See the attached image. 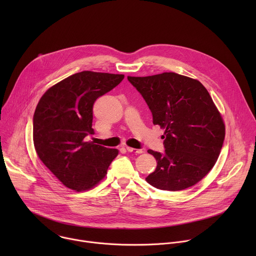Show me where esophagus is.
<instances>
[{
	"label": "esophagus",
	"mask_w": 256,
	"mask_h": 256,
	"mask_svg": "<svg viewBox=\"0 0 256 256\" xmlns=\"http://www.w3.org/2000/svg\"><path fill=\"white\" fill-rule=\"evenodd\" d=\"M126 150H128V152L134 153V154H142V150H140V149H134V148H130V147H126Z\"/></svg>",
	"instance_id": "34e87169"
}]
</instances>
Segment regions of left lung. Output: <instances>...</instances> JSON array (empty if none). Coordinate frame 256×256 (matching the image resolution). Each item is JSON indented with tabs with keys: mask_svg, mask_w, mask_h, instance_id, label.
<instances>
[{
	"mask_svg": "<svg viewBox=\"0 0 256 256\" xmlns=\"http://www.w3.org/2000/svg\"><path fill=\"white\" fill-rule=\"evenodd\" d=\"M163 128L164 153L148 150L156 170L146 180L162 190H182L200 181L214 167L225 138L223 118L204 85L175 72L128 77Z\"/></svg>",
	"mask_w": 256,
	"mask_h": 256,
	"instance_id": "left-lung-1",
	"label": "left lung"
}]
</instances>
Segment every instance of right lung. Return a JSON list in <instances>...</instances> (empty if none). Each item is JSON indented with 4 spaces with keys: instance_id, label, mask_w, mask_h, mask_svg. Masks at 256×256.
Returning <instances> with one entry per match:
<instances>
[{
    "instance_id": "add662e5",
    "label": "right lung",
    "mask_w": 256,
    "mask_h": 256,
    "mask_svg": "<svg viewBox=\"0 0 256 256\" xmlns=\"http://www.w3.org/2000/svg\"><path fill=\"white\" fill-rule=\"evenodd\" d=\"M124 75L83 70L50 88L33 116V142L40 159L66 188L84 192L104 178L118 150L85 138L92 128L93 104Z\"/></svg>"
}]
</instances>
